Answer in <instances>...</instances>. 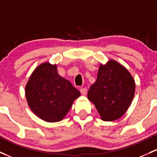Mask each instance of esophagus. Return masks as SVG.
<instances>
[{
  "mask_svg": "<svg viewBox=\"0 0 157 157\" xmlns=\"http://www.w3.org/2000/svg\"><path fill=\"white\" fill-rule=\"evenodd\" d=\"M80 92H81V93H82V95H83V96H85V95L87 94V88H81Z\"/></svg>",
  "mask_w": 157,
  "mask_h": 157,
  "instance_id": "1",
  "label": "esophagus"
}]
</instances>
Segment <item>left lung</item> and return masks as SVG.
Instances as JSON below:
<instances>
[{
	"label": "left lung",
	"mask_w": 157,
	"mask_h": 157,
	"mask_svg": "<svg viewBox=\"0 0 157 157\" xmlns=\"http://www.w3.org/2000/svg\"><path fill=\"white\" fill-rule=\"evenodd\" d=\"M135 82L125 67L113 60L101 64L97 79L87 93L104 121H114L122 117L134 96Z\"/></svg>",
	"instance_id": "8db88e82"
}]
</instances>
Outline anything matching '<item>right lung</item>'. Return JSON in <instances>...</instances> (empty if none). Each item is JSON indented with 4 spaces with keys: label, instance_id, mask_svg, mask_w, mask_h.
<instances>
[{
    "label": "right lung",
    "instance_id": "add662e5",
    "mask_svg": "<svg viewBox=\"0 0 157 157\" xmlns=\"http://www.w3.org/2000/svg\"><path fill=\"white\" fill-rule=\"evenodd\" d=\"M25 93L32 111L48 122L62 120L81 94L69 81L58 74L57 66L50 63H44L34 70Z\"/></svg>",
    "mask_w": 157,
    "mask_h": 157
}]
</instances>
